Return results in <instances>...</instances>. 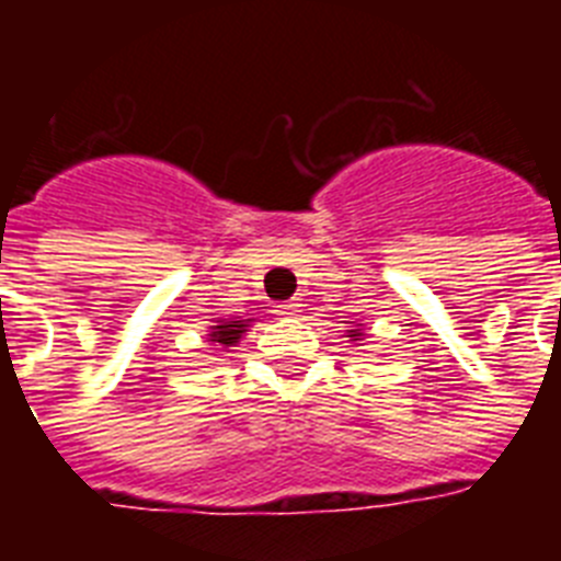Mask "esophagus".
<instances>
[{"label": "esophagus", "instance_id": "1", "mask_svg": "<svg viewBox=\"0 0 561 561\" xmlns=\"http://www.w3.org/2000/svg\"><path fill=\"white\" fill-rule=\"evenodd\" d=\"M297 302H282V306H276V314L279 317H288V314H294V311H297Z\"/></svg>", "mask_w": 561, "mask_h": 561}]
</instances>
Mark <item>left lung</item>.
<instances>
[{"instance_id":"8db88e82","label":"left lung","mask_w":561,"mask_h":561,"mask_svg":"<svg viewBox=\"0 0 561 561\" xmlns=\"http://www.w3.org/2000/svg\"><path fill=\"white\" fill-rule=\"evenodd\" d=\"M350 337H358V332H352V334H350Z\"/></svg>"}]
</instances>
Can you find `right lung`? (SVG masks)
Listing matches in <instances>:
<instances>
[{
	"label": "right lung",
	"mask_w": 561,
	"mask_h": 561,
	"mask_svg": "<svg viewBox=\"0 0 561 561\" xmlns=\"http://www.w3.org/2000/svg\"><path fill=\"white\" fill-rule=\"evenodd\" d=\"M211 329H215V332L209 334V341L227 343V346H232V343L247 332L244 320H220V325H211Z\"/></svg>",
	"instance_id": "1"
}]
</instances>
